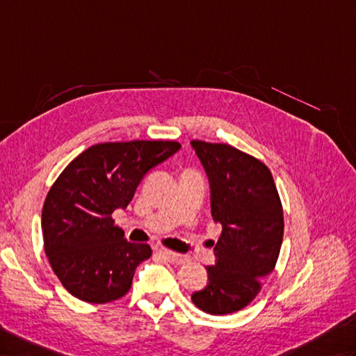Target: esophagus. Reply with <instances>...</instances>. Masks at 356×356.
<instances>
[{
    "instance_id": "obj_1",
    "label": "esophagus",
    "mask_w": 356,
    "mask_h": 356,
    "mask_svg": "<svg viewBox=\"0 0 356 356\" xmlns=\"http://www.w3.org/2000/svg\"><path fill=\"white\" fill-rule=\"evenodd\" d=\"M156 251L167 261H170L171 265H181V263H185V257L180 256V254H176V252H172V251L165 250V248H156Z\"/></svg>"
}]
</instances>
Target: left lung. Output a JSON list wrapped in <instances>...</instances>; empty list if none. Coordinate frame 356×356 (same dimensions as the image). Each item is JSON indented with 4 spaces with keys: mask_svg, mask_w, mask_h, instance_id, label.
I'll return each mask as SVG.
<instances>
[{
    "mask_svg": "<svg viewBox=\"0 0 356 356\" xmlns=\"http://www.w3.org/2000/svg\"><path fill=\"white\" fill-rule=\"evenodd\" d=\"M211 186V212L222 233L215 245V265L207 286L193 302L220 316L247 307L275 268L284 218L269 168L229 144L191 141Z\"/></svg>",
    "mask_w": 356,
    "mask_h": 356,
    "instance_id": "1",
    "label": "left lung"
}]
</instances>
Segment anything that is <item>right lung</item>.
<instances>
[{
    "instance_id": "add662e5",
    "label": "right lung",
    "mask_w": 356,
    "mask_h": 356,
    "mask_svg": "<svg viewBox=\"0 0 356 356\" xmlns=\"http://www.w3.org/2000/svg\"><path fill=\"white\" fill-rule=\"evenodd\" d=\"M179 149L176 141L96 144L58 176L44 200L42 230L52 270L72 296L106 304L129 291L152 248L127 242L111 213L126 209L144 176Z\"/></svg>"
}]
</instances>
